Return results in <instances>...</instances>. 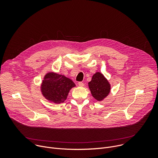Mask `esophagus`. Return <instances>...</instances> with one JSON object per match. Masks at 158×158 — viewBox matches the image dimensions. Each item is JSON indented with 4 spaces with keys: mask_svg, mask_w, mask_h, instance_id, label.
<instances>
[{
    "mask_svg": "<svg viewBox=\"0 0 158 158\" xmlns=\"http://www.w3.org/2000/svg\"><path fill=\"white\" fill-rule=\"evenodd\" d=\"M78 84H79V85L81 86V87H83V86L84 85V84L82 82H78Z\"/></svg>",
    "mask_w": 158,
    "mask_h": 158,
    "instance_id": "1",
    "label": "esophagus"
}]
</instances>
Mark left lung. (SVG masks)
Returning a JSON list of instances; mask_svg holds the SVG:
<instances>
[{
    "mask_svg": "<svg viewBox=\"0 0 158 158\" xmlns=\"http://www.w3.org/2000/svg\"><path fill=\"white\" fill-rule=\"evenodd\" d=\"M89 87L93 96L98 101H101L106 98L110 92V84L104 76L96 73L89 82Z\"/></svg>",
    "mask_w": 158,
    "mask_h": 158,
    "instance_id": "8db88e82",
    "label": "left lung"
}]
</instances>
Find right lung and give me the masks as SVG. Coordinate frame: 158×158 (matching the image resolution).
Returning a JSON list of instances; mask_svg holds the SVG:
<instances>
[{"mask_svg":"<svg viewBox=\"0 0 158 158\" xmlns=\"http://www.w3.org/2000/svg\"><path fill=\"white\" fill-rule=\"evenodd\" d=\"M76 85L63 75L51 73L45 76L42 84V93L47 99L55 103L65 101L70 89Z\"/></svg>","mask_w":158,"mask_h":158,"instance_id":"1","label":"right lung"}]
</instances>
